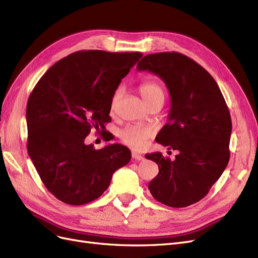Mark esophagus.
<instances>
[{
  "label": "esophagus",
  "instance_id": "esophagus-1",
  "mask_svg": "<svg viewBox=\"0 0 258 258\" xmlns=\"http://www.w3.org/2000/svg\"><path fill=\"white\" fill-rule=\"evenodd\" d=\"M132 158H134L135 160H138V161L144 159V157H143V156H142L141 154H138V153H136V152H132Z\"/></svg>",
  "mask_w": 258,
  "mask_h": 258
}]
</instances>
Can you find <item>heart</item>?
<instances>
[{
	"label": "heart",
	"mask_w": 258,
	"mask_h": 258,
	"mask_svg": "<svg viewBox=\"0 0 258 258\" xmlns=\"http://www.w3.org/2000/svg\"><path fill=\"white\" fill-rule=\"evenodd\" d=\"M139 92L144 99L145 103L148 104L156 100H160L163 102L165 99V92L161 86L154 81L144 82L139 86ZM120 89H117L111 100V110H114L117 101L120 97ZM153 135V130L148 127L137 126V124H130V126L124 127L119 131V138L121 141L131 147L141 148L145 145L147 139L151 138Z\"/></svg>",
	"instance_id": "b5f03b06"
}]
</instances>
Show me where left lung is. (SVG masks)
<instances>
[{"mask_svg":"<svg viewBox=\"0 0 258 258\" xmlns=\"http://www.w3.org/2000/svg\"><path fill=\"white\" fill-rule=\"evenodd\" d=\"M137 69L158 75L166 84L171 107L156 142L178 151L174 160L161 153L145 155L159 168L148 189L168 207L196 204L229 161L231 118L221 89L208 71L179 52L147 54Z\"/></svg>","mask_w":258,"mask_h":258,"instance_id":"1","label":"left lung"}]
</instances>
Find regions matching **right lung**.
I'll return each instance as SVG.
<instances>
[{
    "instance_id": "add662e5",
    "label": "right lung",
    "mask_w": 258,
    "mask_h": 258,
    "mask_svg": "<svg viewBox=\"0 0 258 258\" xmlns=\"http://www.w3.org/2000/svg\"><path fill=\"white\" fill-rule=\"evenodd\" d=\"M141 52L76 51L41 77L27 104L28 153L54 197L72 206L99 198L113 173L131 159L129 148L95 150L85 139L111 121V100Z\"/></svg>"
}]
</instances>
